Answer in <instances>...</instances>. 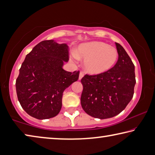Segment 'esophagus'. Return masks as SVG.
<instances>
[{"mask_svg":"<svg viewBox=\"0 0 155 155\" xmlns=\"http://www.w3.org/2000/svg\"><path fill=\"white\" fill-rule=\"evenodd\" d=\"M84 77V72H81L80 74H79V78H78V79L81 80V78Z\"/></svg>","mask_w":155,"mask_h":155,"instance_id":"34e87169","label":"esophagus"}]
</instances>
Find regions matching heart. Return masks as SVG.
Instances as JSON below:
<instances>
[{"label": "heart", "mask_w": 155, "mask_h": 155, "mask_svg": "<svg viewBox=\"0 0 155 155\" xmlns=\"http://www.w3.org/2000/svg\"><path fill=\"white\" fill-rule=\"evenodd\" d=\"M75 58L84 59L83 67L91 74H99L108 71L118 58L116 48L103 41H91L78 46Z\"/></svg>", "instance_id": "obj_1"}]
</instances>
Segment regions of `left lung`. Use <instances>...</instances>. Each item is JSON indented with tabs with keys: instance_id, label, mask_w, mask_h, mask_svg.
Returning a JSON list of instances; mask_svg holds the SVG:
<instances>
[{
	"instance_id": "obj_1",
	"label": "left lung",
	"mask_w": 155,
	"mask_h": 155,
	"mask_svg": "<svg viewBox=\"0 0 155 155\" xmlns=\"http://www.w3.org/2000/svg\"><path fill=\"white\" fill-rule=\"evenodd\" d=\"M118 59L108 71L96 75L85 74L81 103L88 115L107 119L118 115L133 98L136 83L135 65L124 48L115 43Z\"/></svg>"
}]
</instances>
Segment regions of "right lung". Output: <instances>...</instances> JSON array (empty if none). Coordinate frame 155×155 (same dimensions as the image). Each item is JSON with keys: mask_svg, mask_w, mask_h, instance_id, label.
<instances>
[{"mask_svg": "<svg viewBox=\"0 0 155 155\" xmlns=\"http://www.w3.org/2000/svg\"><path fill=\"white\" fill-rule=\"evenodd\" d=\"M69 60L68 46L44 40L27 54L15 82L18 99L27 114L38 120L59 114L64 90L78 79L79 71L63 69Z\"/></svg>", "mask_w": 155, "mask_h": 155, "instance_id": "obj_1", "label": "right lung"}]
</instances>
